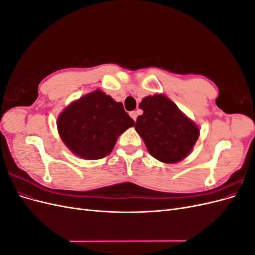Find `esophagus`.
<instances>
[{"instance_id":"34e87169","label":"esophagus","mask_w":255,"mask_h":255,"mask_svg":"<svg viewBox=\"0 0 255 255\" xmlns=\"http://www.w3.org/2000/svg\"><path fill=\"white\" fill-rule=\"evenodd\" d=\"M129 116L133 118L134 121H136V119H137V112H135V111H134V112H130V113H129Z\"/></svg>"}]
</instances>
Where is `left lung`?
Listing matches in <instances>:
<instances>
[{
  "instance_id": "1",
  "label": "left lung",
  "mask_w": 255,
  "mask_h": 255,
  "mask_svg": "<svg viewBox=\"0 0 255 255\" xmlns=\"http://www.w3.org/2000/svg\"><path fill=\"white\" fill-rule=\"evenodd\" d=\"M139 107L135 129L151 155L167 164L186 157L199 137L195 123L163 95L145 97Z\"/></svg>"
}]
</instances>
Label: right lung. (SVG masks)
I'll use <instances>...</instances> for the list:
<instances>
[{
    "mask_svg": "<svg viewBox=\"0 0 255 255\" xmlns=\"http://www.w3.org/2000/svg\"><path fill=\"white\" fill-rule=\"evenodd\" d=\"M135 122L111 96L96 90L66 107L57 120L61 140L75 155L100 159L112 152L117 137Z\"/></svg>",
    "mask_w": 255,
    "mask_h": 255,
    "instance_id": "add662e5",
    "label": "right lung"
}]
</instances>
